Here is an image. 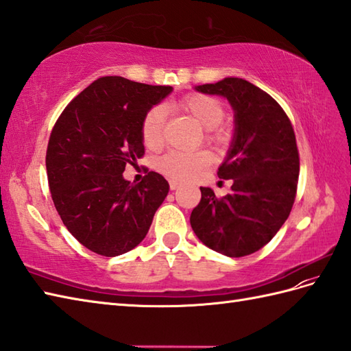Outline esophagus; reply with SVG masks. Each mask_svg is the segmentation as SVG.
Returning a JSON list of instances; mask_svg holds the SVG:
<instances>
[{
	"label": "esophagus",
	"instance_id": "obj_1",
	"mask_svg": "<svg viewBox=\"0 0 351 351\" xmlns=\"http://www.w3.org/2000/svg\"><path fill=\"white\" fill-rule=\"evenodd\" d=\"M169 186H170V190H176V189H179V186H181V182L176 181V179H170Z\"/></svg>",
	"mask_w": 351,
	"mask_h": 351
}]
</instances>
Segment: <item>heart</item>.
<instances>
[{
  "mask_svg": "<svg viewBox=\"0 0 351 351\" xmlns=\"http://www.w3.org/2000/svg\"><path fill=\"white\" fill-rule=\"evenodd\" d=\"M185 113L205 128V142L221 148L230 142V130L224 127L226 110L221 101L206 94H190L178 103ZM166 110L162 106H154L141 122V138L148 149H157L162 143V130H165ZM213 162V154L209 151L197 152H178L170 151L160 157L156 162L158 172L176 181H190Z\"/></svg>",
  "mask_w": 351,
  "mask_h": 351,
  "instance_id": "b5f03b06",
  "label": "heart"
}]
</instances>
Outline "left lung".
<instances>
[{"instance_id":"1","label":"left lung","mask_w":351,"mask_h":351,"mask_svg":"<svg viewBox=\"0 0 351 351\" xmlns=\"http://www.w3.org/2000/svg\"><path fill=\"white\" fill-rule=\"evenodd\" d=\"M223 95L234 110V136L221 179L232 193L217 197L200 186L202 199L190 223L206 247L229 257L263 248L281 229L296 199L299 151L295 130L281 106L263 89L239 77L195 88Z\"/></svg>"}]
</instances>
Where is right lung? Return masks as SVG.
Listing matches in <instances>:
<instances>
[{
	"instance_id": "right-lung-1",
	"label": "right lung",
	"mask_w": 351,
	"mask_h": 351,
	"mask_svg": "<svg viewBox=\"0 0 351 351\" xmlns=\"http://www.w3.org/2000/svg\"><path fill=\"white\" fill-rule=\"evenodd\" d=\"M172 86L119 76L97 79L56 119L46 151L47 182L64 226L95 254L115 257L148 233L169 184L148 172L125 181L127 165L142 158L141 122Z\"/></svg>"
}]
</instances>
